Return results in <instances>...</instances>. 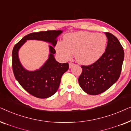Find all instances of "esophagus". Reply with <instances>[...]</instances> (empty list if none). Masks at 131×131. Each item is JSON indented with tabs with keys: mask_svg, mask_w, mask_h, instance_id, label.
<instances>
[{
	"mask_svg": "<svg viewBox=\"0 0 131 131\" xmlns=\"http://www.w3.org/2000/svg\"><path fill=\"white\" fill-rule=\"evenodd\" d=\"M74 65V64L73 63V62H69V67H70V68H71Z\"/></svg>",
	"mask_w": 131,
	"mask_h": 131,
	"instance_id": "esophagus-1",
	"label": "esophagus"
}]
</instances>
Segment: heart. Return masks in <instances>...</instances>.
I'll return each mask as SVG.
<instances>
[{
  "mask_svg": "<svg viewBox=\"0 0 131 131\" xmlns=\"http://www.w3.org/2000/svg\"><path fill=\"white\" fill-rule=\"evenodd\" d=\"M106 43V37L103 34L80 31L66 35L64 42L57 43L56 49L62 58L69 59L73 53L79 63L88 65L103 55Z\"/></svg>",
  "mask_w": 131,
  "mask_h": 131,
  "instance_id": "b5f03b06",
  "label": "heart"
}]
</instances>
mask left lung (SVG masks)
<instances>
[{
    "instance_id": "left-lung-1",
    "label": "left lung",
    "mask_w": 131,
    "mask_h": 131,
    "mask_svg": "<svg viewBox=\"0 0 131 131\" xmlns=\"http://www.w3.org/2000/svg\"><path fill=\"white\" fill-rule=\"evenodd\" d=\"M108 39L105 51L94 63L81 66L82 71L79 83L86 93L96 95L105 92L118 80L121 75L124 51L117 37L105 32Z\"/></svg>"
}]
</instances>
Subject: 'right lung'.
<instances>
[{"instance_id": "obj_1", "label": "right lung", "mask_w": 131, "mask_h": 131, "mask_svg": "<svg viewBox=\"0 0 131 131\" xmlns=\"http://www.w3.org/2000/svg\"><path fill=\"white\" fill-rule=\"evenodd\" d=\"M61 30H48L35 32L25 36L14 46L12 50V70L14 76L20 85L27 92L35 97L46 98L55 94L60 86L62 74L69 69L68 62L60 63L55 60L53 54L56 51L57 37ZM27 40H40L51 42V53L49 59L39 70L34 72L26 71L19 61L17 52Z\"/></svg>"}]
</instances>
